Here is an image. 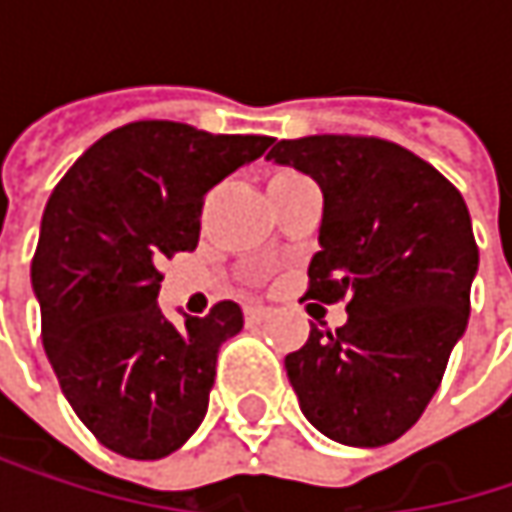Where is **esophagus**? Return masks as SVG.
<instances>
[{
	"label": "esophagus",
	"instance_id": "obj_1",
	"mask_svg": "<svg viewBox=\"0 0 512 512\" xmlns=\"http://www.w3.org/2000/svg\"><path fill=\"white\" fill-rule=\"evenodd\" d=\"M272 317V308H266V305H249L246 308V320L249 323H263V320H269Z\"/></svg>",
	"mask_w": 512,
	"mask_h": 512
}]
</instances>
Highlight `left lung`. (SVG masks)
I'll return each instance as SVG.
<instances>
[{"label": "left lung", "mask_w": 512, "mask_h": 512, "mask_svg": "<svg viewBox=\"0 0 512 512\" xmlns=\"http://www.w3.org/2000/svg\"><path fill=\"white\" fill-rule=\"evenodd\" d=\"M266 159L323 189L308 299H347V323L284 358L305 418L329 439L379 448L433 400L471 311L477 243L457 186L373 136L281 139Z\"/></svg>", "instance_id": "obj_1"}]
</instances>
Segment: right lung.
<instances>
[{
  "mask_svg": "<svg viewBox=\"0 0 512 512\" xmlns=\"http://www.w3.org/2000/svg\"><path fill=\"white\" fill-rule=\"evenodd\" d=\"M272 145L177 121L106 133L52 189L32 260L41 338L79 421L109 451L159 460L204 421L237 302L174 326L156 305L159 263L192 252L204 195Z\"/></svg>",
  "mask_w": 512,
  "mask_h": 512,
  "instance_id": "right-lung-1",
  "label": "right lung"
}]
</instances>
